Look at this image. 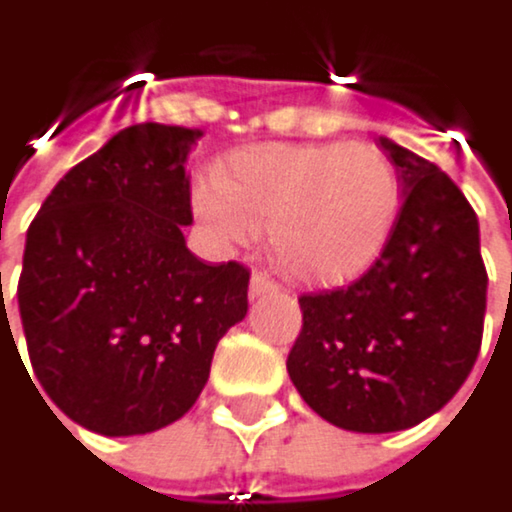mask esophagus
Instances as JSON below:
<instances>
[{
  "label": "esophagus",
  "mask_w": 512,
  "mask_h": 512,
  "mask_svg": "<svg viewBox=\"0 0 512 512\" xmlns=\"http://www.w3.org/2000/svg\"><path fill=\"white\" fill-rule=\"evenodd\" d=\"M273 291H279V285L267 273H254L251 276V282H248V294L251 297H264V294H273Z\"/></svg>",
  "instance_id": "1"
}]
</instances>
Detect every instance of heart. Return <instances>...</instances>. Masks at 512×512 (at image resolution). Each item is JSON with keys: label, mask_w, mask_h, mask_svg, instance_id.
Listing matches in <instances>:
<instances>
[{"label": "heart", "mask_w": 512, "mask_h": 512, "mask_svg": "<svg viewBox=\"0 0 512 512\" xmlns=\"http://www.w3.org/2000/svg\"><path fill=\"white\" fill-rule=\"evenodd\" d=\"M197 221L221 245L270 230L282 273L339 285L369 270L402 212V176L372 143H258L191 188Z\"/></svg>", "instance_id": "1"}]
</instances>
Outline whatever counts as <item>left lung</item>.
Here are the masks:
<instances>
[{
    "label": "left lung",
    "mask_w": 512,
    "mask_h": 512,
    "mask_svg": "<svg viewBox=\"0 0 512 512\" xmlns=\"http://www.w3.org/2000/svg\"><path fill=\"white\" fill-rule=\"evenodd\" d=\"M402 176V212L378 261L348 288L300 297L288 375L348 432H402L441 411L480 354L486 267L480 224L432 161L378 140Z\"/></svg>",
    "instance_id": "left-lung-1"
}]
</instances>
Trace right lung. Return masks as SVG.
Masks as SVG:
<instances>
[{
	"instance_id": "1",
	"label": "right lung",
	"mask_w": 512,
	"mask_h": 512,
	"mask_svg": "<svg viewBox=\"0 0 512 512\" xmlns=\"http://www.w3.org/2000/svg\"><path fill=\"white\" fill-rule=\"evenodd\" d=\"M197 137L122 128L56 182L26 233L17 306L35 381L71 423L107 438L179 420L218 339L248 312V270L194 258L182 236Z\"/></svg>"
}]
</instances>
